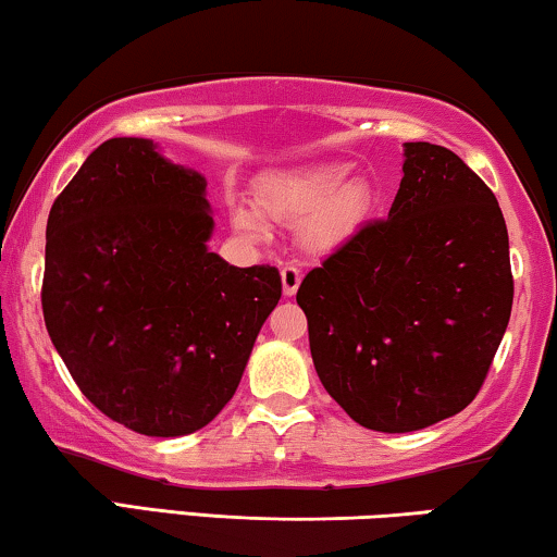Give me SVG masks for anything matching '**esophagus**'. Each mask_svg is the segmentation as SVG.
<instances>
[{"label":"esophagus","mask_w":557,"mask_h":557,"mask_svg":"<svg viewBox=\"0 0 557 557\" xmlns=\"http://www.w3.org/2000/svg\"><path fill=\"white\" fill-rule=\"evenodd\" d=\"M280 275H282V289H285L287 297H293L302 282V272L297 270L295 264H285V268L280 270Z\"/></svg>","instance_id":"1"}]
</instances>
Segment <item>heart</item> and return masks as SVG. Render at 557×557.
<instances>
[{"label": "heart", "instance_id": "heart-1", "mask_svg": "<svg viewBox=\"0 0 557 557\" xmlns=\"http://www.w3.org/2000/svg\"><path fill=\"white\" fill-rule=\"evenodd\" d=\"M343 164H314L270 180L257 195L262 218L282 225H300L310 250H332L350 239L370 212V189L362 182H345ZM260 214L239 207L235 222L250 235H264Z\"/></svg>", "mask_w": 557, "mask_h": 557}]
</instances>
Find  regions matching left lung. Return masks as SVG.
<instances>
[{
  "label": "left lung",
  "instance_id": "obj_1",
  "mask_svg": "<svg viewBox=\"0 0 557 557\" xmlns=\"http://www.w3.org/2000/svg\"><path fill=\"white\" fill-rule=\"evenodd\" d=\"M332 400L362 428L412 433L475 400L512 310L508 227L493 189L447 147L405 143L385 220L297 289Z\"/></svg>",
  "mask_w": 557,
  "mask_h": 557
}]
</instances>
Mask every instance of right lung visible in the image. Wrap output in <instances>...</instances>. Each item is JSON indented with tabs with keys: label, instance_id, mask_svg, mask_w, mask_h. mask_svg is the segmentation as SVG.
Listing matches in <instances>:
<instances>
[{
	"label": "right lung",
	"instance_id": "add662e5",
	"mask_svg": "<svg viewBox=\"0 0 557 557\" xmlns=\"http://www.w3.org/2000/svg\"><path fill=\"white\" fill-rule=\"evenodd\" d=\"M205 187L149 139L114 137L49 210V337L82 395L139 435H189L218 418L282 295L277 268L207 250Z\"/></svg>",
	"mask_w": 557,
	"mask_h": 557
}]
</instances>
